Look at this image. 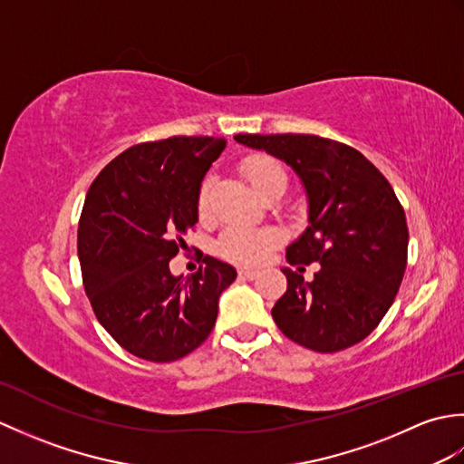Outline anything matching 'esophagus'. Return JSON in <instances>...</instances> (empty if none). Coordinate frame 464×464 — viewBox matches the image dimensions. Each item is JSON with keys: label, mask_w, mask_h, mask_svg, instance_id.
I'll return each instance as SVG.
<instances>
[{"label": "esophagus", "mask_w": 464, "mask_h": 464, "mask_svg": "<svg viewBox=\"0 0 464 464\" xmlns=\"http://www.w3.org/2000/svg\"><path fill=\"white\" fill-rule=\"evenodd\" d=\"M257 271H253V269H239V277L241 279H247V281H253L255 277H257Z\"/></svg>", "instance_id": "esophagus-1"}]
</instances>
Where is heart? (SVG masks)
<instances>
[{"mask_svg":"<svg viewBox=\"0 0 464 464\" xmlns=\"http://www.w3.org/2000/svg\"><path fill=\"white\" fill-rule=\"evenodd\" d=\"M243 171L247 175L251 185L261 191L275 179H287L283 167L265 155L249 157L243 163ZM209 197H211V179H205L199 189V213L205 217L209 213ZM281 241V233L273 227H247V225H229L221 233L219 251L225 259L239 265H259L269 257L271 251L277 247Z\"/></svg>","mask_w":464,"mask_h":464,"instance_id":"obj_1","label":"heart"}]
</instances>
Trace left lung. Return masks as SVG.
Wrapping results in <instances>:
<instances>
[{
  "instance_id": "obj_1",
  "label": "left lung",
  "mask_w": 464,
  "mask_h": 464,
  "mask_svg": "<svg viewBox=\"0 0 464 464\" xmlns=\"http://www.w3.org/2000/svg\"><path fill=\"white\" fill-rule=\"evenodd\" d=\"M235 141L287 163L307 195L309 225L287 261L321 269L311 283L283 269L287 293L271 309L277 327L317 353L361 343L391 309L407 267L409 229L392 187L362 153L324 137L239 133Z\"/></svg>"
}]
</instances>
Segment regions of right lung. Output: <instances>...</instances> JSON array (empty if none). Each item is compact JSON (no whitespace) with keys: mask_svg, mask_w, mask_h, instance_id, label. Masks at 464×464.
Wrapping results in <instances>:
<instances>
[{"mask_svg":"<svg viewBox=\"0 0 464 464\" xmlns=\"http://www.w3.org/2000/svg\"><path fill=\"white\" fill-rule=\"evenodd\" d=\"M223 137H169L117 155L95 177L77 231L83 287L97 321L125 351L169 362L209 337L219 295L237 277L203 259L183 279L169 261L199 219V189L225 150Z\"/></svg>","mask_w":464,"mask_h":464,"instance_id":"1","label":"right lung"}]
</instances>
